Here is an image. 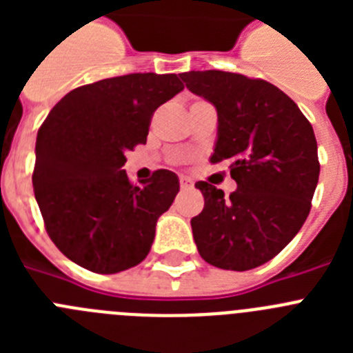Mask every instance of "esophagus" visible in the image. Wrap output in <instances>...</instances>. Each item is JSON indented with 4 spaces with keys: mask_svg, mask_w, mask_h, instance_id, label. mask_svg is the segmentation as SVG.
<instances>
[{
    "mask_svg": "<svg viewBox=\"0 0 353 353\" xmlns=\"http://www.w3.org/2000/svg\"><path fill=\"white\" fill-rule=\"evenodd\" d=\"M180 187H182L183 191H185V189H191L192 187L191 179H187V176H180Z\"/></svg>",
    "mask_w": 353,
    "mask_h": 353,
    "instance_id": "34e87169",
    "label": "esophagus"
}]
</instances>
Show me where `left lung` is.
<instances>
[{"label":"left lung","instance_id":"8db88e82","mask_svg":"<svg viewBox=\"0 0 353 353\" xmlns=\"http://www.w3.org/2000/svg\"><path fill=\"white\" fill-rule=\"evenodd\" d=\"M180 77L217 111L210 162L228 164L236 182L230 198L196 182L205 198L191 219L196 248L219 269L260 267L290 244L310 214L320 174L313 127L285 92L263 79L223 70Z\"/></svg>","mask_w":353,"mask_h":353}]
</instances>
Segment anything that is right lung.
Returning a JSON list of instances; mask_svg holds the SVG:
<instances>
[{
	"instance_id": "right-lung-1",
	"label": "right lung",
	"mask_w": 353,
	"mask_h": 353,
	"mask_svg": "<svg viewBox=\"0 0 353 353\" xmlns=\"http://www.w3.org/2000/svg\"><path fill=\"white\" fill-rule=\"evenodd\" d=\"M183 90L176 74H129L79 86L39 129L33 191L46 230L68 260L97 274L141 263L180 189L159 170L134 185L125 152L146 143L152 114Z\"/></svg>"
}]
</instances>
